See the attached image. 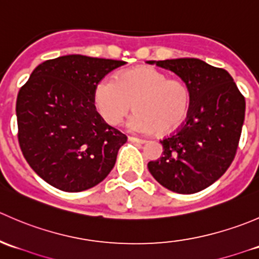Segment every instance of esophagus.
<instances>
[{
  "mask_svg": "<svg viewBox=\"0 0 259 259\" xmlns=\"http://www.w3.org/2000/svg\"><path fill=\"white\" fill-rule=\"evenodd\" d=\"M127 139H129V142L139 143V144H144V143L146 142L145 139H140V138H138V137H129Z\"/></svg>",
  "mask_w": 259,
  "mask_h": 259,
  "instance_id": "34e87169",
  "label": "esophagus"
}]
</instances>
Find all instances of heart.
Here are the masks:
<instances>
[{"label":"heart","instance_id":"b5f03b06","mask_svg":"<svg viewBox=\"0 0 259 259\" xmlns=\"http://www.w3.org/2000/svg\"><path fill=\"white\" fill-rule=\"evenodd\" d=\"M93 101L101 119L117 125L132 108L137 113L127 122L137 133L168 135L187 120L192 93L184 81L169 79L154 67H135L113 77H104L94 88Z\"/></svg>","mask_w":259,"mask_h":259}]
</instances>
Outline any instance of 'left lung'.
Listing matches in <instances>:
<instances>
[{"instance_id": "8db88e82", "label": "left lung", "mask_w": 259, "mask_h": 259, "mask_svg": "<svg viewBox=\"0 0 259 259\" xmlns=\"http://www.w3.org/2000/svg\"><path fill=\"white\" fill-rule=\"evenodd\" d=\"M154 62L189 86L192 105L183 126L160 140L163 154L149 161L148 169L171 192L198 193L221 178L236 156L244 121V96L228 71L199 59L148 64Z\"/></svg>"}]
</instances>
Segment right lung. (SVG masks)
I'll return each instance as SVG.
<instances>
[{
  "label": "right lung",
  "mask_w": 259,
  "mask_h": 259,
  "mask_svg": "<svg viewBox=\"0 0 259 259\" xmlns=\"http://www.w3.org/2000/svg\"><path fill=\"white\" fill-rule=\"evenodd\" d=\"M126 62L66 55L38 65L17 95L18 143L28 165L64 192H82L108 177L126 135L106 124L94 88Z\"/></svg>",
  "instance_id": "1"
}]
</instances>
